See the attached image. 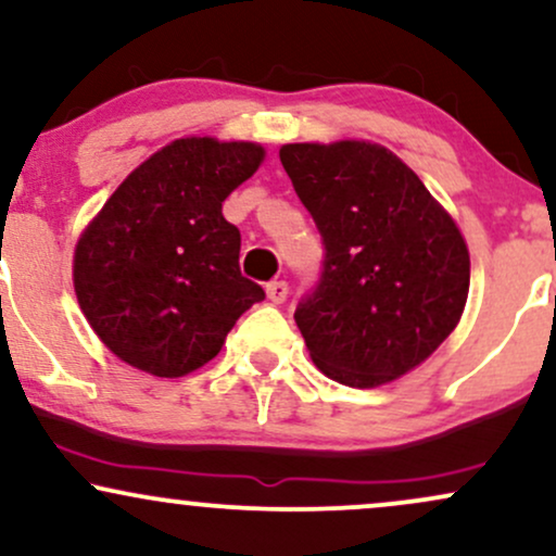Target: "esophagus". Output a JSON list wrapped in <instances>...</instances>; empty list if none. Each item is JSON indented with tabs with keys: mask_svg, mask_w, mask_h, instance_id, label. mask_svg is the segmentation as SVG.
Segmentation results:
<instances>
[{
	"mask_svg": "<svg viewBox=\"0 0 556 556\" xmlns=\"http://www.w3.org/2000/svg\"><path fill=\"white\" fill-rule=\"evenodd\" d=\"M266 298H269L271 303H285V300H287V282H282V279H274V282L266 285Z\"/></svg>",
	"mask_w": 556,
	"mask_h": 556,
	"instance_id": "esophagus-1",
	"label": "esophagus"
}]
</instances>
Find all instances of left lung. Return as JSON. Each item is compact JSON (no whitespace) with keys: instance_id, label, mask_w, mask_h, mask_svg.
<instances>
[{"instance_id":"1","label":"left lung","mask_w":556,"mask_h":556,"mask_svg":"<svg viewBox=\"0 0 556 556\" xmlns=\"http://www.w3.org/2000/svg\"><path fill=\"white\" fill-rule=\"evenodd\" d=\"M279 159L327 248L321 282L295 311L311 361L358 389L413 371L455 331L468 300L457 222L371 140L285 143Z\"/></svg>"}]
</instances>
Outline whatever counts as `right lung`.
I'll use <instances>...</instances> for the list:
<instances>
[{
	"mask_svg": "<svg viewBox=\"0 0 556 556\" xmlns=\"http://www.w3.org/2000/svg\"><path fill=\"white\" fill-rule=\"evenodd\" d=\"M264 156L251 140H172L119 182L80 232L78 305L127 366L159 379L193 374L264 300L240 274V232L222 214L225 198Z\"/></svg>",
	"mask_w": 556,
	"mask_h": 556,
	"instance_id": "obj_1",
	"label": "right lung"
}]
</instances>
